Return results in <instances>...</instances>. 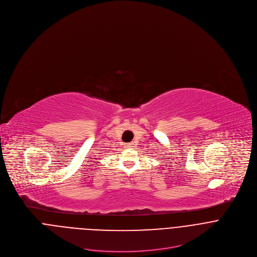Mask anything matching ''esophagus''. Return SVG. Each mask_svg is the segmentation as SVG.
<instances>
[{"instance_id": "1", "label": "esophagus", "mask_w": 257, "mask_h": 257, "mask_svg": "<svg viewBox=\"0 0 257 257\" xmlns=\"http://www.w3.org/2000/svg\"><path fill=\"white\" fill-rule=\"evenodd\" d=\"M126 146H127V147H133V146H134V145H133V144L131 143V144H127Z\"/></svg>"}]
</instances>
